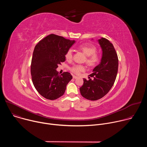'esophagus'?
I'll use <instances>...</instances> for the list:
<instances>
[{"label": "esophagus", "instance_id": "34e87169", "mask_svg": "<svg viewBox=\"0 0 147 147\" xmlns=\"http://www.w3.org/2000/svg\"><path fill=\"white\" fill-rule=\"evenodd\" d=\"M73 78L74 79H76V78H77L78 77H77V76H73Z\"/></svg>", "mask_w": 147, "mask_h": 147}]
</instances>
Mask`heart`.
Masks as SVG:
<instances>
[{"label": "heart", "mask_w": 147, "mask_h": 147, "mask_svg": "<svg viewBox=\"0 0 147 147\" xmlns=\"http://www.w3.org/2000/svg\"><path fill=\"white\" fill-rule=\"evenodd\" d=\"M78 49L81 50L87 56L86 62L90 66H95L98 63L99 56L96 53V47L91 44H83L78 46ZM65 58L67 61H70L73 58V51L71 49H68L65 53ZM86 67L82 65H75L71 68V71L79 74L81 72L85 71Z\"/></svg>", "instance_id": "obj_1"}]
</instances>
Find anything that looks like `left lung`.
Segmentation results:
<instances>
[{
  "label": "left lung",
  "mask_w": 147,
  "mask_h": 147,
  "mask_svg": "<svg viewBox=\"0 0 147 147\" xmlns=\"http://www.w3.org/2000/svg\"><path fill=\"white\" fill-rule=\"evenodd\" d=\"M98 41L102 51L100 62L90 75L94 79L84 78L83 85L80 88L81 95L91 100L99 99L108 93L114 84L118 71V57L113 44L104 38Z\"/></svg>",
  "instance_id": "left-lung-1"
}]
</instances>
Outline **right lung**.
<instances>
[{
	"label": "right lung",
	"mask_w": 147,
	"mask_h": 147,
	"mask_svg": "<svg viewBox=\"0 0 147 147\" xmlns=\"http://www.w3.org/2000/svg\"><path fill=\"white\" fill-rule=\"evenodd\" d=\"M75 42L51 34L35 47L31 65L32 80L36 91L45 98L55 100L65 94L73 77L69 72L59 75L56 69L65 61L66 51Z\"/></svg>",
	"instance_id": "add662e5"
}]
</instances>
